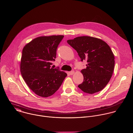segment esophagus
Wrapping results in <instances>:
<instances>
[{
	"mask_svg": "<svg viewBox=\"0 0 133 133\" xmlns=\"http://www.w3.org/2000/svg\"><path fill=\"white\" fill-rule=\"evenodd\" d=\"M74 72H75V71H74V70H72V71H71L69 72V74H70V75H73V74H74Z\"/></svg>",
	"mask_w": 133,
	"mask_h": 133,
	"instance_id": "esophagus-1",
	"label": "esophagus"
}]
</instances>
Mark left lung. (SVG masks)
I'll return each mask as SVG.
<instances>
[{"instance_id":"1","label":"left lung","mask_w":133,"mask_h":133,"mask_svg":"<svg viewBox=\"0 0 133 133\" xmlns=\"http://www.w3.org/2000/svg\"><path fill=\"white\" fill-rule=\"evenodd\" d=\"M77 51L81 61L87 60L86 68L81 70L84 82L78 87L92 94L102 90L109 82L115 66V57L108 45L103 40L81 36L67 41Z\"/></svg>"}]
</instances>
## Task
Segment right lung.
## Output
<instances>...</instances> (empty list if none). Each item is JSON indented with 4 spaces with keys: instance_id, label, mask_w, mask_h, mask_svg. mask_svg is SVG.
I'll return each mask as SVG.
<instances>
[{
    "instance_id": "1",
    "label": "right lung",
    "mask_w": 133,
    "mask_h": 133,
    "mask_svg": "<svg viewBox=\"0 0 133 133\" xmlns=\"http://www.w3.org/2000/svg\"><path fill=\"white\" fill-rule=\"evenodd\" d=\"M64 36L37 37L23 48L21 62L22 77L29 88L43 97H49L62 85L67 74L52 68L56 50Z\"/></svg>"
}]
</instances>
